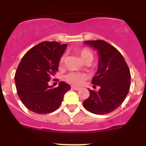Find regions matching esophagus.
Returning <instances> with one entry per match:
<instances>
[{
    "label": "esophagus",
    "mask_w": 146,
    "mask_h": 146,
    "mask_svg": "<svg viewBox=\"0 0 146 146\" xmlns=\"http://www.w3.org/2000/svg\"><path fill=\"white\" fill-rule=\"evenodd\" d=\"M72 88L73 89V90H76V91H78V90H80V88L78 87H76V86H72Z\"/></svg>",
    "instance_id": "34e87169"
}]
</instances>
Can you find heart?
<instances>
[{
	"mask_svg": "<svg viewBox=\"0 0 146 146\" xmlns=\"http://www.w3.org/2000/svg\"><path fill=\"white\" fill-rule=\"evenodd\" d=\"M77 53L79 54L81 58L86 63H91L94 59V53L90 49L87 47H83L77 50ZM66 60V55H62L60 58L59 64L60 66H63ZM87 78V75L84 73L81 72H69L64 76V80L66 82H69L71 84L75 85V86H81L85 80Z\"/></svg>",
	"mask_w": 146,
	"mask_h": 146,
	"instance_id": "obj_1",
	"label": "heart"
}]
</instances>
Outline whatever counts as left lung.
I'll use <instances>...</instances> for the list:
<instances>
[{"instance_id":"1","label":"left lung","mask_w":146,"mask_h":146,"mask_svg":"<svg viewBox=\"0 0 146 146\" xmlns=\"http://www.w3.org/2000/svg\"><path fill=\"white\" fill-rule=\"evenodd\" d=\"M85 43L96 49L99 55V67L92 80L99 91L89 90L90 96L82 104L88 111L97 115L111 113L126 99L130 88L131 74L121 52L105 41H86Z\"/></svg>"}]
</instances>
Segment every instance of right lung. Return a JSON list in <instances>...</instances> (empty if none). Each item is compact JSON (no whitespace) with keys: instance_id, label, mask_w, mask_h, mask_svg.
<instances>
[{"instance_id":"1","label":"right lung","mask_w":146,"mask_h":146,"mask_svg":"<svg viewBox=\"0 0 146 146\" xmlns=\"http://www.w3.org/2000/svg\"><path fill=\"white\" fill-rule=\"evenodd\" d=\"M66 44L42 42L30 49L18 65L15 76L17 91L22 102L31 111L47 114L60 107L65 93L71 87L60 82L52 88L48 82L58 69Z\"/></svg>"}]
</instances>
